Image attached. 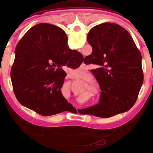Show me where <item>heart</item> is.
<instances>
[{"mask_svg":"<svg viewBox=\"0 0 153 153\" xmlns=\"http://www.w3.org/2000/svg\"><path fill=\"white\" fill-rule=\"evenodd\" d=\"M80 79L86 82H90L92 79V75L88 72H84V73L82 74L81 76H80Z\"/></svg>","mask_w":153,"mask_h":153,"instance_id":"1","label":"heart"}]
</instances>
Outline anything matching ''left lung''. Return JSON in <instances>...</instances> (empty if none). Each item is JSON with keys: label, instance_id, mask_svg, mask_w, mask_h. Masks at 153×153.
I'll return each instance as SVG.
<instances>
[{"label": "left lung", "instance_id": "left-lung-1", "mask_svg": "<svg viewBox=\"0 0 153 153\" xmlns=\"http://www.w3.org/2000/svg\"><path fill=\"white\" fill-rule=\"evenodd\" d=\"M60 37L67 40L57 27ZM87 40L92 47L86 64H94L91 71L101 90L99 102L80 110V113L107 118L133 107L143 83L142 56L129 33L120 25L104 23L92 27Z\"/></svg>", "mask_w": 153, "mask_h": 153}]
</instances>
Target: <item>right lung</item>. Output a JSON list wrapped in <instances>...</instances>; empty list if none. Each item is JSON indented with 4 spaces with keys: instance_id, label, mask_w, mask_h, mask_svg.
<instances>
[{
    "instance_id": "add662e5",
    "label": "right lung",
    "mask_w": 153,
    "mask_h": 153,
    "mask_svg": "<svg viewBox=\"0 0 153 153\" xmlns=\"http://www.w3.org/2000/svg\"><path fill=\"white\" fill-rule=\"evenodd\" d=\"M67 42L60 37L57 27L42 23L31 27L15 48L11 70L15 97L22 105L42 116L73 108L61 93L66 76L61 67L69 61L67 66L73 68L72 61L76 60V69L84 57L79 52L69 48Z\"/></svg>"
}]
</instances>
